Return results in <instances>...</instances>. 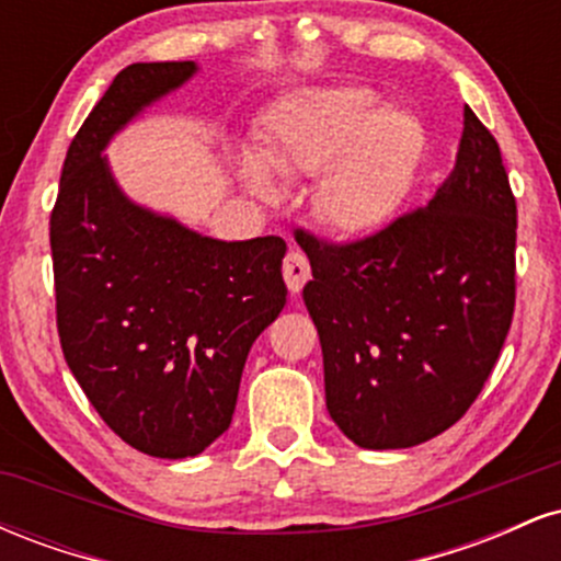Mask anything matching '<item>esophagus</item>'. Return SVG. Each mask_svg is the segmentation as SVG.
<instances>
[{
    "instance_id": "obj_1",
    "label": "esophagus",
    "mask_w": 561,
    "mask_h": 561,
    "mask_svg": "<svg viewBox=\"0 0 561 561\" xmlns=\"http://www.w3.org/2000/svg\"><path fill=\"white\" fill-rule=\"evenodd\" d=\"M282 274H285V282H287V289L293 295H298L302 285H306L308 279H311V266H308V259L298 250H289L285 263H282Z\"/></svg>"
}]
</instances>
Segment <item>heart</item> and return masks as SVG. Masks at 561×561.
I'll use <instances>...</instances> for the list:
<instances>
[{"instance_id":"obj_1","label":"heart","mask_w":561,"mask_h":561,"mask_svg":"<svg viewBox=\"0 0 561 561\" xmlns=\"http://www.w3.org/2000/svg\"><path fill=\"white\" fill-rule=\"evenodd\" d=\"M427 152L420 115L385 107L366 87L311 92L282 111L259 139V158H237L253 195L276 197L274 176H321L319 216L340 234H371L401 214Z\"/></svg>"}]
</instances>
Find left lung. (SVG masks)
Wrapping results in <instances>:
<instances>
[{
    "label": "left lung",
    "instance_id": "obj_1",
    "mask_svg": "<svg viewBox=\"0 0 561 561\" xmlns=\"http://www.w3.org/2000/svg\"><path fill=\"white\" fill-rule=\"evenodd\" d=\"M517 205L493 134L465 107L454 171L362 242L300 234L327 411L356 446L411 448L467 414L514 311Z\"/></svg>",
    "mask_w": 561,
    "mask_h": 561
}]
</instances>
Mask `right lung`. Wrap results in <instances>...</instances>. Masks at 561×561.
<instances>
[{"instance_id": "add662e5", "label": "right lung", "mask_w": 561, "mask_h": 561, "mask_svg": "<svg viewBox=\"0 0 561 561\" xmlns=\"http://www.w3.org/2000/svg\"><path fill=\"white\" fill-rule=\"evenodd\" d=\"M197 70L134 62L115 76L70 141L49 221L70 371L107 427L158 459L197 456L227 433L250 347L287 302L285 240L199 234L128 197L105 156Z\"/></svg>"}]
</instances>
